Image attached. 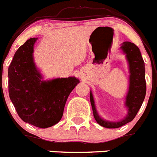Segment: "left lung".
<instances>
[{
    "instance_id": "left-lung-1",
    "label": "left lung",
    "mask_w": 157,
    "mask_h": 157,
    "mask_svg": "<svg viewBox=\"0 0 157 157\" xmlns=\"http://www.w3.org/2000/svg\"><path fill=\"white\" fill-rule=\"evenodd\" d=\"M121 49L126 53L130 67V86L126 98V106L128 108V114L124 120L119 122H109L101 118L96 111L94 99L90 93V101L92 107L94 117L98 124L106 128H117L129 123L137 114L145 98L147 85L145 80V64L137 46L131 42L123 43Z\"/></svg>"
}]
</instances>
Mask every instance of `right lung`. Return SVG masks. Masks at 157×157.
<instances>
[{"mask_svg":"<svg viewBox=\"0 0 157 157\" xmlns=\"http://www.w3.org/2000/svg\"><path fill=\"white\" fill-rule=\"evenodd\" d=\"M36 38L17 50L8 68L9 96L19 117L40 128L58 123L71 91L79 82L75 77L42 81L33 59Z\"/></svg>","mask_w":157,"mask_h":157,"instance_id":"add662e5","label":"right lung"}]
</instances>
